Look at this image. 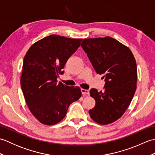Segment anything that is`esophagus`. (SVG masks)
<instances>
[{
    "label": "esophagus",
    "instance_id": "1",
    "mask_svg": "<svg viewBox=\"0 0 155 155\" xmlns=\"http://www.w3.org/2000/svg\"><path fill=\"white\" fill-rule=\"evenodd\" d=\"M81 92H82V94H83V95L89 94V91L87 90V89H84V88H82Z\"/></svg>",
    "mask_w": 155,
    "mask_h": 155
}]
</instances>
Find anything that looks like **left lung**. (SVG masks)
I'll use <instances>...</instances> for the list:
<instances>
[{
	"label": "left lung",
	"instance_id": "1",
	"mask_svg": "<svg viewBox=\"0 0 155 155\" xmlns=\"http://www.w3.org/2000/svg\"><path fill=\"white\" fill-rule=\"evenodd\" d=\"M81 47L97 73L105 78L103 91H90L96 104L88 113L98 124L113 123L123 116L135 93V58L129 48L110 37L83 39Z\"/></svg>",
	"mask_w": 155,
	"mask_h": 155
}]
</instances>
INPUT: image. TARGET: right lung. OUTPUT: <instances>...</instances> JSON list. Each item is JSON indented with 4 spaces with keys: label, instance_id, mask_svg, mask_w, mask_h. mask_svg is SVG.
Segmentation results:
<instances>
[{
    "label": "right lung",
    "instance_id": "1",
    "mask_svg": "<svg viewBox=\"0 0 155 155\" xmlns=\"http://www.w3.org/2000/svg\"><path fill=\"white\" fill-rule=\"evenodd\" d=\"M82 38L52 35L36 42L23 60L21 84L29 110L40 123L55 124L63 119L72 103L81 97L78 87L57 83L66 62Z\"/></svg>",
    "mask_w": 155,
    "mask_h": 155
}]
</instances>
